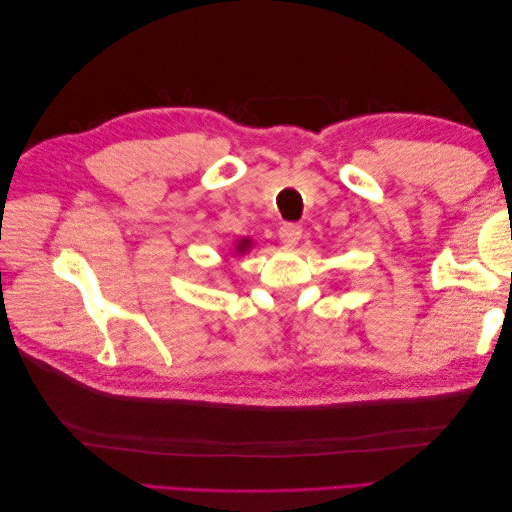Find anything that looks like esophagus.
Masks as SVG:
<instances>
[{
	"label": "esophagus",
	"instance_id": "34e87169",
	"mask_svg": "<svg viewBox=\"0 0 512 512\" xmlns=\"http://www.w3.org/2000/svg\"><path fill=\"white\" fill-rule=\"evenodd\" d=\"M303 235V228L299 224H284L279 228V239L284 242L286 246H295Z\"/></svg>",
	"mask_w": 512,
	"mask_h": 512
}]
</instances>
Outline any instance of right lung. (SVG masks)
Masks as SVG:
<instances>
[{"mask_svg":"<svg viewBox=\"0 0 512 512\" xmlns=\"http://www.w3.org/2000/svg\"><path fill=\"white\" fill-rule=\"evenodd\" d=\"M250 248V239H239L237 246H235V253H246V250Z\"/></svg>","mask_w":512,"mask_h":512,"instance_id":"1","label":"right lung"}]
</instances>
